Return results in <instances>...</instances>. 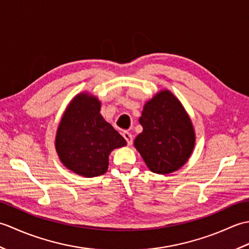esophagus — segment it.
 I'll use <instances>...</instances> for the list:
<instances>
[{
  "label": "esophagus",
  "instance_id": "34e87169",
  "mask_svg": "<svg viewBox=\"0 0 249 249\" xmlns=\"http://www.w3.org/2000/svg\"><path fill=\"white\" fill-rule=\"evenodd\" d=\"M123 137H124V139L126 140V142H127L128 145L133 144V136H131L130 133H128V131H124Z\"/></svg>",
  "mask_w": 249,
  "mask_h": 249
}]
</instances>
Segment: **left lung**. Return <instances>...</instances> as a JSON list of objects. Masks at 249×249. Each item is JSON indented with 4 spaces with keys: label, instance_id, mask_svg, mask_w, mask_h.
<instances>
[{
    "label": "left lung",
    "instance_id": "obj_1",
    "mask_svg": "<svg viewBox=\"0 0 249 249\" xmlns=\"http://www.w3.org/2000/svg\"><path fill=\"white\" fill-rule=\"evenodd\" d=\"M143 127L134 144L151 171L167 174L187 161L195 146V131L178 99L161 91L144 106L139 119Z\"/></svg>",
    "mask_w": 249,
    "mask_h": 249
}]
</instances>
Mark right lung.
<instances>
[{
	"instance_id": "right-lung-1",
	"label": "right lung",
	"mask_w": 249,
	"mask_h": 249,
	"mask_svg": "<svg viewBox=\"0 0 249 249\" xmlns=\"http://www.w3.org/2000/svg\"><path fill=\"white\" fill-rule=\"evenodd\" d=\"M100 103L87 93L78 95L60 122L55 149L61 161L80 176H102L110 152L126 145L125 139L99 113Z\"/></svg>"
}]
</instances>
